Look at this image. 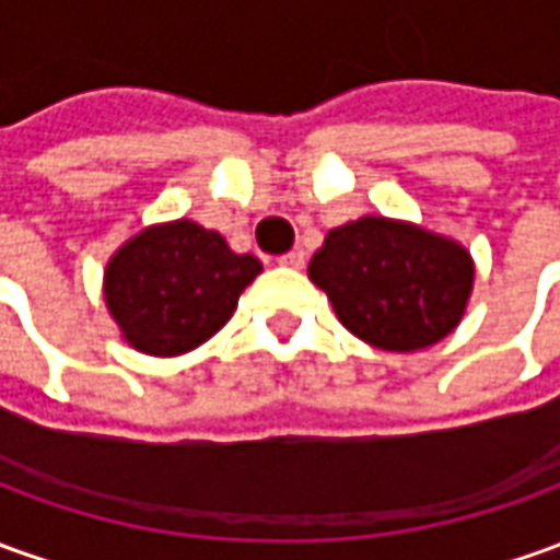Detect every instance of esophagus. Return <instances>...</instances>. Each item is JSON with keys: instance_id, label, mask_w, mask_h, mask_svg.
Segmentation results:
<instances>
[{"instance_id": "esophagus-1", "label": "esophagus", "mask_w": 560, "mask_h": 560, "mask_svg": "<svg viewBox=\"0 0 560 560\" xmlns=\"http://www.w3.org/2000/svg\"><path fill=\"white\" fill-rule=\"evenodd\" d=\"M280 265H283V268H295V271H299V268H304V253L302 249H292V253H287V256H280Z\"/></svg>"}]
</instances>
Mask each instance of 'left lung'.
Wrapping results in <instances>:
<instances>
[{"mask_svg": "<svg viewBox=\"0 0 560 560\" xmlns=\"http://www.w3.org/2000/svg\"><path fill=\"white\" fill-rule=\"evenodd\" d=\"M307 277L360 341L411 353L460 326L476 283L464 243L387 215H362L326 234Z\"/></svg>", "mask_w": 560, "mask_h": 560, "instance_id": "1", "label": "left lung"}]
</instances>
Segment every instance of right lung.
Returning a JSON list of instances; mask_svg holds the SVG:
<instances>
[{
  "instance_id": "add662e5",
  "label": "right lung",
  "mask_w": 560,
  "mask_h": 560,
  "mask_svg": "<svg viewBox=\"0 0 560 560\" xmlns=\"http://www.w3.org/2000/svg\"><path fill=\"white\" fill-rule=\"evenodd\" d=\"M261 261L234 253L219 231L158 222L125 241L103 271V299L121 338L145 357H179L210 341Z\"/></svg>"
}]
</instances>
